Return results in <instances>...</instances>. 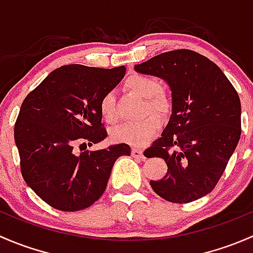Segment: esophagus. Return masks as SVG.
I'll return each instance as SVG.
<instances>
[{
  "instance_id": "esophagus-1",
  "label": "esophagus",
  "mask_w": 253,
  "mask_h": 253,
  "mask_svg": "<svg viewBox=\"0 0 253 253\" xmlns=\"http://www.w3.org/2000/svg\"><path fill=\"white\" fill-rule=\"evenodd\" d=\"M132 155H133L134 158H139V159H145L144 154H143V152L141 149H137V148H133L132 149Z\"/></svg>"
}]
</instances>
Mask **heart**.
<instances>
[{
	"instance_id": "obj_1",
	"label": "heart",
	"mask_w": 253,
	"mask_h": 253,
	"mask_svg": "<svg viewBox=\"0 0 253 253\" xmlns=\"http://www.w3.org/2000/svg\"><path fill=\"white\" fill-rule=\"evenodd\" d=\"M125 85L133 93L145 98V108L150 110L164 114L168 110L169 101L167 96L160 93L159 82L153 77L143 75L129 76L125 81ZM99 111L101 117L108 124H115L117 121V112L115 109V98L112 93H106L101 98L99 104ZM162 127V119L159 115H147L139 121L125 122L112 131L114 141L120 143H127L131 145H144L145 143L154 137V134Z\"/></svg>"
}]
</instances>
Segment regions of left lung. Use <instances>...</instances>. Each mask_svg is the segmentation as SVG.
<instances>
[{"label": "left lung", "instance_id": "8db88e82", "mask_svg": "<svg viewBox=\"0 0 253 253\" xmlns=\"http://www.w3.org/2000/svg\"><path fill=\"white\" fill-rule=\"evenodd\" d=\"M134 70L163 78L171 89L169 124L144 152L168 165L164 177L150 180L153 191L172 203H190L208 195L241 136L235 88L215 63L187 48L160 53Z\"/></svg>", "mask_w": 253, "mask_h": 253}]
</instances>
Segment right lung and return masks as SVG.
<instances>
[{"label": "right lung", "instance_id": "right-lung-1", "mask_svg": "<svg viewBox=\"0 0 253 253\" xmlns=\"http://www.w3.org/2000/svg\"><path fill=\"white\" fill-rule=\"evenodd\" d=\"M125 73V66H62L25 96L14 125L20 172L48 206L63 211L91 206L105 191L117 158L131 154L125 143L79 154L73 150L106 138L99 104Z\"/></svg>", "mask_w": 253, "mask_h": 253}]
</instances>
